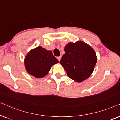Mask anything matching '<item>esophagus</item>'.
<instances>
[{
  "label": "esophagus",
  "mask_w": 120,
  "mask_h": 120,
  "mask_svg": "<svg viewBox=\"0 0 120 120\" xmlns=\"http://www.w3.org/2000/svg\"><path fill=\"white\" fill-rule=\"evenodd\" d=\"M61 56H59V57H57V59H58V61L60 62V59H61Z\"/></svg>",
  "instance_id": "esophagus-1"
}]
</instances>
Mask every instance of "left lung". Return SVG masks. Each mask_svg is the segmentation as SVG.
Wrapping results in <instances>:
<instances>
[{
	"label": "left lung",
	"instance_id": "8db88e82",
	"mask_svg": "<svg viewBox=\"0 0 120 120\" xmlns=\"http://www.w3.org/2000/svg\"><path fill=\"white\" fill-rule=\"evenodd\" d=\"M64 51L60 63L68 77L78 82L89 78L97 60L92 47L82 41H78L67 44Z\"/></svg>",
	"mask_w": 120,
	"mask_h": 120
}]
</instances>
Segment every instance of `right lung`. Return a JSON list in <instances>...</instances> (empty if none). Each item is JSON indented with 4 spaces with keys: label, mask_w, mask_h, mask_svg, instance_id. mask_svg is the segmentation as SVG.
I'll use <instances>...</instances> for the list:
<instances>
[{
    "label": "right lung",
    "mask_w": 120,
    "mask_h": 120,
    "mask_svg": "<svg viewBox=\"0 0 120 120\" xmlns=\"http://www.w3.org/2000/svg\"><path fill=\"white\" fill-rule=\"evenodd\" d=\"M24 62L29 74L35 78H42L49 73L51 67L59 62L51 51L38 46L27 53Z\"/></svg>",
    "instance_id": "1"
}]
</instances>
